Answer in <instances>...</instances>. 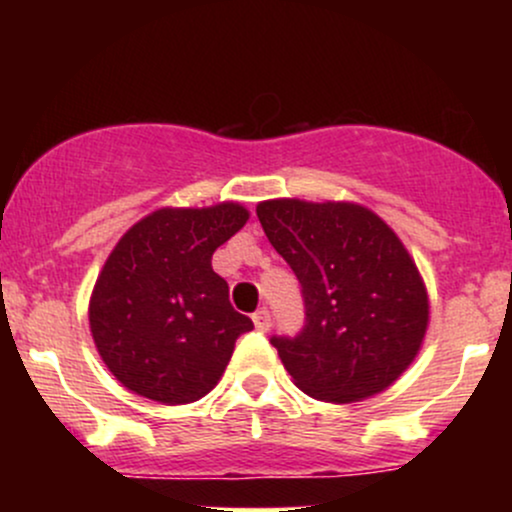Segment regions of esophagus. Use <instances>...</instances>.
<instances>
[{
  "label": "esophagus",
  "instance_id": "34e87169",
  "mask_svg": "<svg viewBox=\"0 0 512 512\" xmlns=\"http://www.w3.org/2000/svg\"><path fill=\"white\" fill-rule=\"evenodd\" d=\"M252 322H255L257 330L267 332L269 327H272V315H269L267 308H260L257 313H252Z\"/></svg>",
  "mask_w": 512,
  "mask_h": 512
}]
</instances>
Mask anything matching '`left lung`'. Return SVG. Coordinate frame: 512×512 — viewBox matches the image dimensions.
Segmentation results:
<instances>
[{"label": "left lung", "instance_id": "left-lung-1", "mask_svg": "<svg viewBox=\"0 0 512 512\" xmlns=\"http://www.w3.org/2000/svg\"><path fill=\"white\" fill-rule=\"evenodd\" d=\"M257 219L303 293V330L272 337L293 383L334 404L395 383L428 327L426 286L395 231L351 202L269 199Z\"/></svg>", "mask_w": 512, "mask_h": 512}]
</instances>
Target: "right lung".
Here are the masks:
<instances>
[{
  "mask_svg": "<svg viewBox=\"0 0 512 512\" xmlns=\"http://www.w3.org/2000/svg\"><path fill=\"white\" fill-rule=\"evenodd\" d=\"M248 216L238 202L158 209L110 252L88 322L103 363L127 390L161 404H190L219 383L252 320L233 310L211 255Z\"/></svg>",
  "mask_w": 512,
  "mask_h": 512,
  "instance_id": "obj_1",
  "label": "right lung"
}]
</instances>
